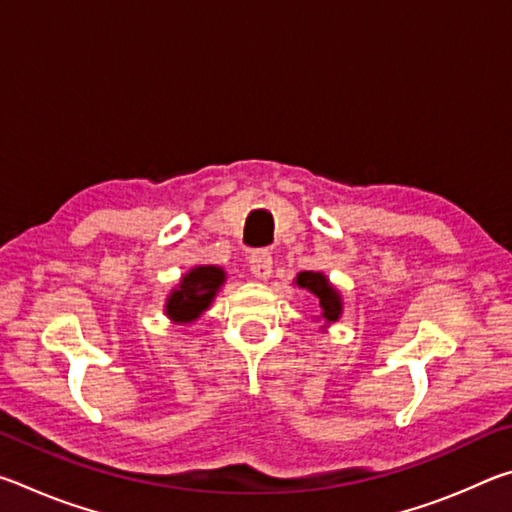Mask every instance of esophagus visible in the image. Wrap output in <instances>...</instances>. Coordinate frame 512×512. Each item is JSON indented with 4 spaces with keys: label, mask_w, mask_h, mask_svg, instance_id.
Here are the masks:
<instances>
[{
    "label": "esophagus",
    "mask_w": 512,
    "mask_h": 512,
    "mask_svg": "<svg viewBox=\"0 0 512 512\" xmlns=\"http://www.w3.org/2000/svg\"><path fill=\"white\" fill-rule=\"evenodd\" d=\"M248 266L250 273H253L257 280H268L273 273V257L268 250H255V253L248 257Z\"/></svg>",
    "instance_id": "obj_1"
}]
</instances>
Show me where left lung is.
Segmentation results:
<instances>
[{"label": "left lung", "mask_w": 512, "mask_h": 512, "mask_svg": "<svg viewBox=\"0 0 512 512\" xmlns=\"http://www.w3.org/2000/svg\"><path fill=\"white\" fill-rule=\"evenodd\" d=\"M296 284L300 289H307L309 293H314L320 302V309H323V318L327 323H334L341 316V296L334 291L332 284L327 282V277L323 273H311V271H302L296 277Z\"/></svg>", "instance_id": "left-lung-1"}]
</instances>
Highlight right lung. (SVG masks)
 Instances as JSON below:
<instances>
[{"instance_id": "add662e5", "label": "right lung", "mask_w": 512, "mask_h": 512, "mask_svg": "<svg viewBox=\"0 0 512 512\" xmlns=\"http://www.w3.org/2000/svg\"><path fill=\"white\" fill-rule=\"evenodd\" d=\"M223 277L219 266H196L183 277L180 289L169 296L167 316L176 323H192L210 307L212 298L223 284Z\"/></svg>"}]
</instances>
